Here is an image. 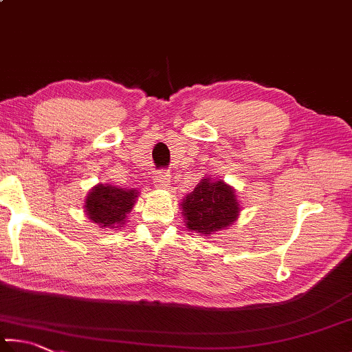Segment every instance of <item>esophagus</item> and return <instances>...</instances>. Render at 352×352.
Segmentation results:
<instances>
[{"instance_id": "34e87169", "label": "esophagus", "mask_w": 352, "mask_h": 352, "mask_svg": "<svg viewBox=\"0 0 352 352\" xmlns=\"http://www.w3.org/2000/svg\"><path fill=\"white\" fill-rule=\"evenodd\" d=\"M152 183H154V186L158 188V189H166V188L169 186V183H170L169 172H166V170L157 172V174L154 175V178H152Z\"/></svg>"}]
</instances>
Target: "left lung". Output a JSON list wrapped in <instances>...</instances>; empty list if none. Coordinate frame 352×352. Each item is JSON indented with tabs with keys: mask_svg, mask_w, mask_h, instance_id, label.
<instances>
[{
	"mask_svg": "<svg viewBox=\"0 0 352 352\" xmlns=\"http://www.w3.org/2000/svg\"><path fill=\"white\" fill-rule=\"evenodd\" d=\"M182 209L190 231L206 237L228 229L240 214L235 190L223 180L209 177H203L192 192L183 198Z\"/></svg>",
	"mask_w": 352,
	"mask_h": 352,
	"instance_id": "1",
	"label": "left lung"
}]
</instances>
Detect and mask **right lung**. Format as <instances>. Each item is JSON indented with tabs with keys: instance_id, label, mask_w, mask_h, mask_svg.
<instances>
[{
	"instance_id": "obj_1",
	"label": "right lung",
	"mask_w": 352,
	"mask_h": 352,
	"mask_svg": "<svg viewBox=\"0 0 352 352\" xmlns=\"http://www.w3.org/2000/svg\"><path fill=\"white\" fill-rule=\"evenodd\" d=\"M138 192L135 189L117 188L112 184H97L87 194L85 212L89 220L100 228H121L126 214L131 212Z\"/></svg>"
}]
</instances>
